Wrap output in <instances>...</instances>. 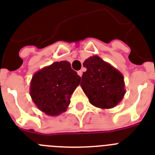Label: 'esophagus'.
Masks as SVG:
<instances>
[{
  "label": "esophagus",
  "mask_w": 155,
  "mask_h": 155,
  "mask_svg": "<svg viewBox=\"0 0 155 155\" xmlns=\"http://www.w3.org/2000/svg\"><path fill=\"white\" fill-rule=\"evenodd\" d=\"M77 73H78V75H80V77H81L82 75H83V71H82V70H80V71H77Z\"/></svg>",
  "instance_id": "1"
}]
</instances>
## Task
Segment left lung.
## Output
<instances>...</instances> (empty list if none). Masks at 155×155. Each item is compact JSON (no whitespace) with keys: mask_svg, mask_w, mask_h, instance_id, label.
Here are the masks:
<instances>
[{"mask_svg":"<svg viewBox=\"0 0 155 155\" xmlns=\"http://www.w3.org/2000/svg\"><path fill=\"white\" fill-rule=\"evenodd\" d=\"M84 67L80 86L90 103L102 110L115 107L126 93L121 72L97 55L85 60Z\"/></svg>","mask_w":155,"mask_h":155,"instance_id":"obj_1","label":"left lung"}]
</instances>
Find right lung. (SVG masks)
<instances>
[{
    "instance_id": "add662e5",
    "label": "right lung",
    "mask_w": 155,
    "mask_h": 155,
    "mask_svg": "<svg viewBox=\"0 0 155 155\" xmlns=\"http://www.w3.org/2000/svg\"><path fill=\"white\" fill-rule=\"evenodd\" d=\"M80 80L81 77L71 69L69 62H54L34 74L30 94L38 110L55 117L67 110L71 95Z\"/></svg>"
}]
</instances>
